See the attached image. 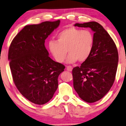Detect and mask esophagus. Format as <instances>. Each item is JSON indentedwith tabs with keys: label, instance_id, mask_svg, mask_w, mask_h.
I'll return each mask as SVG.
<instances>
[{
	"label": "esophagus",
	"instance_id": "obj_1",
	"mask_svg": "<svg viewBox=\"0 0 126 126\" xmlns=\"http://www.w3.org/2000/svg\"><path fill=\"white\" fill-rule=\"evenodd\" d=\"M66 70L68 71H72L73 68L71 66H66Z\"/></svg>",
	"mask_w": 126,
	"mask_h": 126
}]
</instances>
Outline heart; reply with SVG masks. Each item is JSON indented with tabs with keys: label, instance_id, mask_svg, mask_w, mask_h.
<instances>
[{
	"label": "heart",
	"instance_id": "heart-1",
	"mask_svg": "<svg viewBox=\"0 0 126 126\" xmlns=\"http://www.w3.org/2000/svg\"><path fill=\"white\" fill-rule=\"evenodd\" d=\"M94 44V37L88 30H81L75 27L64 29L57 35V41L51 40L48 43V49L53 58L58 63L64 61L72 63L85 61L89 58Z\"/></svg>",
	"mask_w": 126,
	"mask_h": 126
}]
</instances>
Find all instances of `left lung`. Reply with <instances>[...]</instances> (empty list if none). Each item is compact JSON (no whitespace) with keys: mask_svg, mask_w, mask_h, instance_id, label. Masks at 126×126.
Returning a JSON list of instances; mask_svg holds the SVG:
<instances>
[{"mask_svg":"<svg viewBox=\"0 0 126 126\" xmlns=\"http://www.w3.org/2000/svg\"><path fill=\"white\" fill-rule=\"evenodd\" d=\"M74 26L89 27L94 32V47L89 57L80 67L72 69L74 88L80 98L94 103L106 95L114 83L119 61L117 49L99 23H76Z\"/></svg>","mask_w":126,"mask_h":126,"instance_id":"8db88e82","label":"left lung"}]
</instances>
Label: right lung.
Listing matches in <instances>:
<instances>
[{"instance_id":"1","label":"right lung","mask_w":126,"mask_h":126,"mask_svg":"<svg viewBox=\"0 0 126 126\" xmlns=\"http://www.w3.org/2000/svg\"><path fill=\"white\" fill-rule=\"evenodd\" d=\"M60 20L26 26L13 40L8 60L16 86L32 103L44 105L53 97L65 66L49 57L45 40Z\"/></svg>"}]
</instances>
